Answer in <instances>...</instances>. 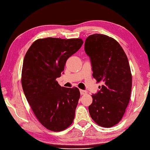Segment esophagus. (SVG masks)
I'll return each instance as SVG.
<instances>
[{
	"mask_svg": "<svg viewBox=\"0 0 150 150\" xmlns=\"http://www.w3.org/2000/svg\"><path fill=\"white\" fill-rule=\"evenodd\" d=\"M80 93H81V95H86L87 94V92L84 91V90H80Z\"/></svg>",
	"mask_w": 150,
	"mask_h": 150,
	"instance_id": "obj_1",
	"label": "esophagus"
}]
</instances>
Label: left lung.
I'll list each match as a JSON object with an SVG mask.
<instances>
[{"mask_svg": "<svg viewBox=\"0 0 150 150\" xmlns=\"http://www.w3.org/2000/svg\"><path fill=\"white\" fill-rule=\"evenodd\" d=\"M84 50L90 58L93 78L103 84L91 95L89 112L98 125L110 128L120 122L129 104L132 76L128 57L117 40L103 34L89 36Z\"/></svg>", "mask_w": 150, "mask_h": 150, "instance_id": "1", "label": "left lung"}]
</instances>
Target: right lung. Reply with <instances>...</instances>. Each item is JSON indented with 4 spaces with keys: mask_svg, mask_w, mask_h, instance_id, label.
Instances as JSON below:
<instances>
[{
    "mask_svg": "<svg viewBox=\"0 0 150 150\" xmlns=\"http://www.w3.org/2000/svg\"><path fill=\"white\" fill-rule=\"evenodd\" d=\"M82 44L81 39H40L25 55L22 89L37 119L51 131L64 130L75 118L80 91L76 87H61L56 79L63 73L66 60Z\"/></svg>",
    "mask_w": 150,
    "mask_h": 150,
    "instance_id": "obj_1",
    "label": "right lung"
}]
</instances>
